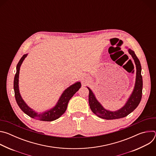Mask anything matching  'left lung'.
Here are the masks:
<instances>
[{"label": "left lung", "instance_id": "left-lung-1", "mask_svg": "<svg viewBox=\"0 0 156 156\" xmlns=\"http://www.w3.org/2000/svg\"><path fill=\"white\" fill-rule=\"evenodd\" d=\"M128 49L129 54L134 60L136 65V80L135 87L130 96L128 99L125 104L120 109L115 111H110L105 109L102 104L98 101L94 94L91 89L87 87L89 90V104L92 112L98 117L106 120H114L123 118L131 113L139 105L143 91V78L141 76V66L140 62L136 57L135 52L131 49Z\"/></svg>", "mask_w": 156, "mask_h": 156}]
</instances>
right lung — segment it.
<instances>
[{"mask_svg":"<svg viewBox=\"0 0 156 156\" xmlns=\"http://www.w3.org/2000/svg\"><path fill=\"white\" fill-rule=\"evenodd\" d=\"M27 55L28 54L23 55L16 65V72L13 81V88L16 101L20 108L21 109V110L23 111L25 114H26L27 115H28V116L33 119L46 122H51L55 120L58 119L65 113L66 108H67L68 103L70 99L81 87V83L80 81L76 82L72 85L70 86L69 87L66 88L63 92V93L60 96L59 99L58 100L57 102L54 107L48 110H46L45 112H43L42 113H37L35 112L33 108L30 107L27 104V103L24 101L23 98H21L19 90L18 83L20 66Z\"/></svg>","mask_w":156,"mask_h":156,"instance_id":"1","label":"right lung"}]
</instances>
